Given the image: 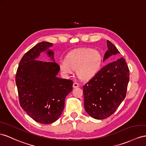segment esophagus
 <instances>
[{
    "mask_svg": "<svg viewBox=\"0 0 146 146\" xmlns=\"http://www.w3.org/2000/svg\"><path fill=\"white\" fill-rule=\"evenodd\" d=\"M73 87L74 88H78V87H79V84H78L76 83H73Z\"/></svg>",
    "mask_w": 146,
    "mask_h": 146,
    "instance_id": "obj_1",
    "label": "esophagus"
}]
</instances>
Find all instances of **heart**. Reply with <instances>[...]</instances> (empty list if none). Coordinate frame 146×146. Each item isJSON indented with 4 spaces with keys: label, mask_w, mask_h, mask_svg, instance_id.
I'll use <instances>...</instances> for the list:
<instances>
[{
    "label": "heart",
    "mask_w": 146,
    "mask_h": 146,
    "mask_svg": "<svg viewBox=\"0 0 146 146\" xmlns=\"http://www.w3.org/2000/svg\"><path fill=\"white\" fill-rule=\"evenodd\" d=\"M102 64V55L99 50L81 48L67 55L65 61L60 63V68L66 75L72 74L73 71H76L80 80L89 81L99 73Z\"/></svg>",
    "instance_id": "1"
}]
</instances>
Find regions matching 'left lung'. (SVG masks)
<instances>
[{
    "mask_svg": "<svg viewBox=\"0 0 146 146\" xmlns=\"http://www.w3.org/2000/svg\"><path fill=\"white\" fill-rule=\"evenodd\" d=\"M108 50L104 61L119 52L108 40ZM129 71L125 60L120 58L107 64L94 78L83 86L84 106L87 113L97 119L113 114L125 99L129 80Z\"/></svg>",
    "mask_w": 146,
    "mask_h": 146,
    "instance_id": "left-lung-1",
    "label": "left lung"
}]
</instances>
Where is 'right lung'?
<instances>
[{
  "instance_id": "1",
  "label": "right lung",
  "mask_w": 146,
  "mask_h": 146,
  "mask_svg": "<svg viewBox=\"0 0 146 146\" xmlns=\"http://www.w3.org/2000/svg\"><path fill=\"white\" fill-rule=\"evenodd\" d=\"M53 44L41 42L26 53L19 63L16 84L22 109L35 121L50 124L64 109L66 96L72 91L73 81L57 77L60 66L55 62ZM45 53L49 62L37 61Z\"/></svg>"
}]
</instances>
